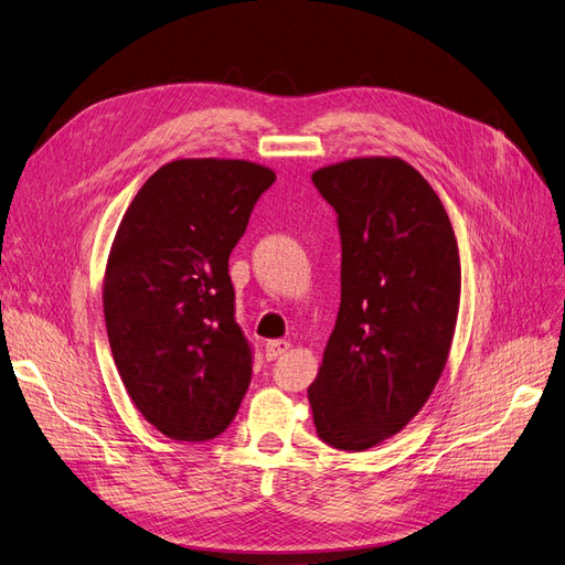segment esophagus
I'll return each mask as SVG.
<instances>
[{"instance_id":"esophagus-1","label":"esophagus","mask_w":565,"mask_h":565,"mask_svg":"<svg viewBox=\"0 0 565 565\" xmlns=\"http://www.w3.org/2000/svg\"><path fill=\"white\" fill-rule=\"evenodd\" d=\"M287 350H289L287 341H270V343H266V359L274 361V359L282 356Z\"/></svg>"}]
</instances>
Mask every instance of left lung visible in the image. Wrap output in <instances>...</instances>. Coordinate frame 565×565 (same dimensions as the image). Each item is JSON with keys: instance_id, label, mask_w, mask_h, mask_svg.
<instances>
[{"instance_id": "left-lung-1", "label": "left lung", "mask_w": 565, "mask_h": 565, "mask_svg": "<svg viewBox=\"0 0 565 565\" xmlns=\"http://www.w3.org/2000/svg\"><path fill=\"white\" fill-rule=\"evenodd\" d=\"M341 234V308L308 390L318 436L345 452L387 440L431 396L457 327L461 262L438 194L398 157L312 173Z\"/></svg>"}]
</instances>
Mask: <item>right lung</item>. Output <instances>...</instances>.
<instances>
[{
	"instance_id": "right-lung-1",
	"label": "right lung",
	"mask_w": 565,
	"mask_h": 565,
	"mask_svg": "<svg viewBox=\"0 0 565 565\" xmlns=\"http://www.w3.org/2000/svg\"><path fill=\"white\" fill-rule=\"evenodd\" d=\"M276 173L243 160H175L129 204L104 278L113 359L141 415L173 440L232 424L253 345L236 322L230 255Z\"/></svg>"
}]
</instances>
